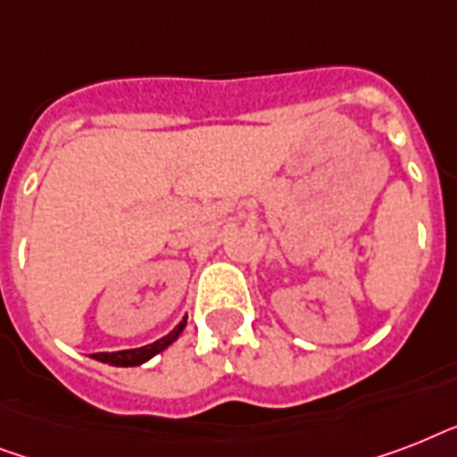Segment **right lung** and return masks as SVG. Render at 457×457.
Returning <instances> with one entry per match:
<instances>
[{"instance_id": "obj_1", "label": "right lung", "mask_w": 457, "mask_h": 457, "mask_svg": "<svg viewBox=\"0 0 457 457\" xmlns=\"http://www.w3.org/2000/svg\"><path fill=\"white\" fill-rule=\"evenodd\" d=\"M185 325H187V318L182 320V322H179V325L175 327V329H172L168 337L154 341V344H146V346H142V348H130V351H116V353H95V358L102 362L118 365V368H135V365H142V362H146L156 353H161L163 348L170 346L172 341L179 337V332L185 329Z\"/></svg>"}]
</instances>
